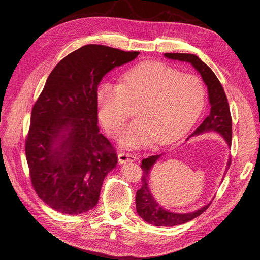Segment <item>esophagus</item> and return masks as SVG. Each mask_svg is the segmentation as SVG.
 I'll list each match as a JSON object with an SVG mask.
<instances>
[{
	"instance_id": "34e87169",
	"label": "esophagus",
	"mask_w": 260,
	"mask_h": 260,
	"mask_svg": "<svg viewBox=\"0 0 260 260\" xmlns=\"http://www.w3.org/2000/svg\"><path fill=\"white\" fill-rule=\"evenodd\" d=\"M137 160V156L128 153V152H119L118 153V161L120 164H125V162H131V161H136Z\"/></svg>"
}]
</instances>
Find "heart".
Listing matches in <instances>:
<instances>
[{"instance_id":"obj_1","label":"heart","mask_w":260,"mask_h":260,"mask_svg":"<svg viewBox=\"0 0 260 260\" xmlns=\"http://www.w3.org/2000/svg\"><path fill=\"white\" fill-rule=\"evenodd\" d=\"M206 88L196 74H183L162 62H146L128 70L121 84L105 81L98 90L99 115L106 129L117 136L134 114L122 143L142 147L174 140L188 131L205 105Z\"/></svg>"}]
</instances>
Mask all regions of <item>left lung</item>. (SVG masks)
<instances>
[{
    "label": "left lung",
    "instance_id": "8db88e82",
    "mask_svg": "<svg viewBox=\"0 0 260 260\" xmlns=\"http://www.w3.org/2000/svg\"><path fill=\"white\" fill-rule=\"evenodd\" d=\"M165 56L171 59H177L181 61L190 62L196 70L201 74L204 82L208 87L209 101L211 110L209 115L204 121L198 126L191 136L200 135L207 132H216L220 134L226 141L229 147L232 146V115L228 102L226 94L222 87L220 81L216 77L214 72L197 55L190 53H165ZM162 154H155L144 158L141 164L143 171L142 175V187L137 191L136 194V209L139 216L144 219L149 224L155 226H175L179 224L186 223V222L194 219L196 217L203 214L211 205L204 206L200 210L191 213H174L164 209L151 194L149 187V174L154 164L159 159ZM232 164V157L229 158L225 173L230 169Z\"/></svg>",
    "mask_w": 260,
    "mask_h": 260
}]
</instances>
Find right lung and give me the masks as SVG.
Listing matches in <instances>:
<instances>
[{"mask_svg":"<svg viewBox=\"0 0 260 260\" xmlns=\"http://www.w3.org/2000/svg\"><path fill=\"white\" fill-rule=\"evenodd\" d=\"M140 52L88 44L52 70L30 116L25 155L30 182L53 210L70 215L95 207L107 174L117 165L98 126V86Z\"/></svg>","mask_w":260,"mask_h":260,"instance_id":"obj_1","label":"right lung"}]
</instances>
